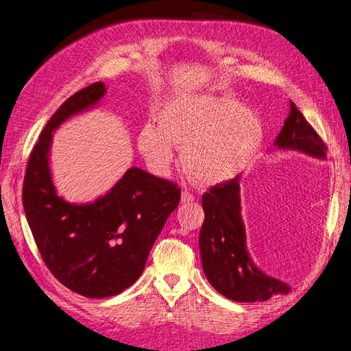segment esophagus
I'll return each mask as SVG.
<instances>
[{
    "instance_id": "obj_1",
    "label": "esophagus",
    "mask_w": 351,
    "mask_h": 351,
    "mask_svg": "<svg viewBox=\"0 0 351 351\" xmlns=\"http://www.w3.org/2000/svg\"><path fill=\"white\" fill-rule=\"evenodd\" d=\"M193 201H195V197H193L189 191H184L182 192V195H180V202H182V204H191Z\"/></svg>"
}]
</instances>
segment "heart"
Returning a JSON list of instances; mask_svg holds the SVG:
<instances>
[{
  "label": "heart",
  "instance_id": "heart-1",
  "mask_svg": "<svg viewBox=\"0 0 351 351\" xmlns=\"http://www.w3.org/2000/svg\"><path fill=\"white\" fill-rule=\"evenodd\" d=\"M158 128L145 125L137 136L143 158L156 173L173 165L182 150L186 172L206 185L236 178L256 158L265 138L253 110L223 94H186L167 98L158 111Z\"/></svg>",
  "mask_w": 351,
  "mask_h": 351
}]
</instances>
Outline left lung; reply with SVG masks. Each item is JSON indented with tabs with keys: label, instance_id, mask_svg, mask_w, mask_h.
<instances>
[{
	"label": "left lung",
	"instance_id": "1",
	"mask_svg": "<svg viewBox=\"0 0 351 351\" xmlns=\"http://www.w3.org/2000/svg\"><path fill=\"white\" fill-rule=\"evenodd\" d=\"M274 146L326 159V145L292 101L288 119ZM202 208L205 213L199 232L202 269L217 292L231 301L257 302L291 291L288 283L258 269L247 252L241 218L240 176L205 192Z\"/></svg>",
	"mask_w": 351,
	"mask_h": 351
}]
</instances>
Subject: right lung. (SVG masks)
I'll use <instances>...</instances> for the list:
<instances>
[{
  "mask_svg": "<svg viewBox=\"0 0 351 351\" xmlns=\"http://www.w3.org/2000/svg\"><path fill=\"white\" fill-rule=\"evenodd\" d=\"M106 93L104 82H95L62 104L30 154L23 185L25 218L43 262L64 287L86 298L114 296L132 287L180 199L175 184L138 167H130L94 202L58 195L50 169L53 132L95 107Z\"/></svg>",
  "mask_w": 351,
  "mask_h": 351,
  "instance_id": "1",
  "label": "right lung"
}]
</instances>
